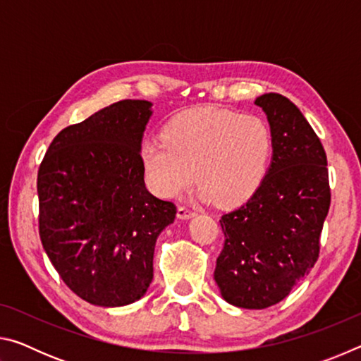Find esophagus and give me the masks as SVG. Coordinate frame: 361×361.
<instances>
[{
	"instance_id": "1",
	"label": "esophagus",
	"mask_w": 361,
	"mask_h": 361,
	"mask_svg": "<svg viewBox=\"0 0 361 361\" xmlns=\"http://www.w3.org/2000/svg\"><path fill=\"white\" fill-rule=\"evenodd\" d=\"M176 216H178L180 219H189V218L195 216V212L191 210V209H188V207H185V205H180L178 212H176Z\"/></svg>"
}]
</instances>
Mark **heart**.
Returning a JSON list of instances; mask_svg holds the SVG:
<instances>
[{
  "label": "heart",
  "mask_w": 361,
  "mask_h": 361,
  "mask_svg": "<svg viewBox=\"0 0 361 361\" xmlns=\"http://www.w3.org/2000/svg\"><path fill=\"white\" fill-rule=\"evenodd\" d=\"M161 138L145 140L140 161L146 181L162 197H178L194 180L205 200L229 207L252 195L266 176L272 130L256 113L202 106L173 116Z\"/></svg>",
  "instance_id": "1"
}]
</instances>
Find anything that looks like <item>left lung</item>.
Instances as JSON below:
<instances>
[{"mask_svg": "<svg viewBox=\"0 0 361 361\" xmlns=\"http://www.w3.org/2000/svg\"><path fill=\"white\" fill-rule=\"evenodd\" d=\"M272 130V162L259 188L219 219L224 247L213 272L223 298L266 309L290 295L319 259L331 204L326 152L295 103L280 94L255 100Z\"/></svg>", "mask_w": 361, "mask_h": 361, "instance_id": "obj_1", "label": "left lung"}]
</instances>
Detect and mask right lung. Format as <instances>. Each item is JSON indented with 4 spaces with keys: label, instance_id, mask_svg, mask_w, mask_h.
<instances>
[{
    "label": "right lung",
    "instance_id": "obj_1",
    "mask_svg": "<svg viewBox=\"0 0 361 361\" xmlns=\"http://www.w3.org/2000/svg\"><path fill=\"white\" fill-rule=\"evenodd\" d=\"M149 116L146 100L113 103L59 132L38 170L42 247L65 285L102 307L145 295L156 239L176 215L145 186Z\"/></svg>",
    "mask_w": 361,
    "mask_h": 361
}]
</instances>
